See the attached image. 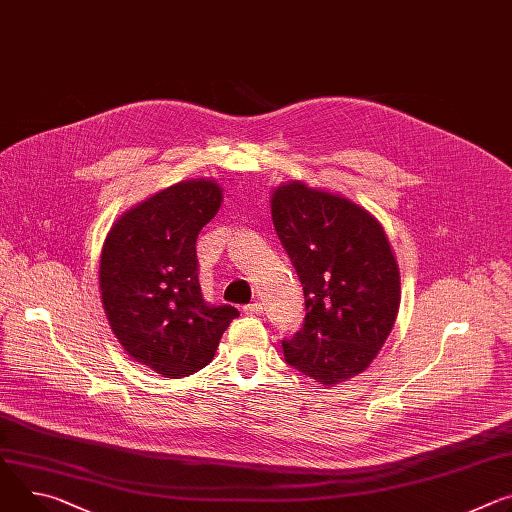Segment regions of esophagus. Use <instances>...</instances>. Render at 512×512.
<instances>
[{"label": "esophagus", "mask_w": 512, "mask_h": 512, "mask_svg": "<svg viewBox=\"0 0 512 512\" xmlns=\"http://www.w3.org/2000/svg\"><path fill=\"white\" fill-rule=\"evenodd\" d=\"M243 310H245V314H261L263 312V304L261 302H253V304H247Z\"/></svg>", "instance_id": "1"}]
</instances>
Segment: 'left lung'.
<instances>
[{"label":"left lung","instance_id":"left-lung-1","mask_svg":"<svg viewBox=\"0 0 512 512\" xmlns=\"http://www.w3.org/2000/svg\"><path fill=\"white\" fill-rule=\"evenodd\" d=\"M271 220L306 300L304 327L282 343L286 361L322 386L361 374L400 308V269L384 226L345 196L296 179L273 190Z\"/></svg>","mask_w":512,"mask_h":512}]
</instances>
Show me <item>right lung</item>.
Wrapping results in <instances>:
<instances>
[{
	"label": "right lung",
	"mask_w": 512,
	"mask_h": 512,
	"mask_svg": "<svg viewBox=\"0 0 512 512\" xmlns=\"http://www.w3.org/2000/svg\"><path fill=\"white\" fill-rule=\"evenodd\" d=\"M222 204L208 177L179 181L126 210L100 257L102 304L124 351L163 378L206 367L235 306H210L198 280L196 241Z\"/></svg>",
	"instance_id": "right-lung-1"
}]
</instances>
